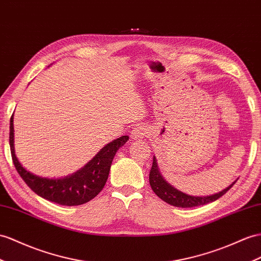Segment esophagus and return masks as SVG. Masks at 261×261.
<instances>
[{
    "instance_id": "34e87169",
    "label": "esophagus",
    "mask_w": 261,
    "mask_h": 261,
    "mask_svg": "<svg viewBox=\"0 0 261 261\" xmlns=\"http://www.w3.org/2000/svg\"><path fill=\"white\" fill-rule=\"evenodd\" d=\"M148 135H149V130L142 125H138L131 131V138L135 140L143 139L145 137H148Z\"/></svg>"
}]
</instances>
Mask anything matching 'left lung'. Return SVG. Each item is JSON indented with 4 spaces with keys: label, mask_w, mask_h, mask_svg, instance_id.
<instances>
[{
    "label": "left lung",
    "mask_w": 261,
    "mask_h": 261,
    "mask_svg": "<svg viewBox=\"0 0 261 261\" xmlns=\"http://www.w3.org/2000/svg\"><path fill=\"white\" fill-rule=\"evenodd\" d=\"M149 181H150V185H151V189L153 190V192H154L155 194L162 200H164L165 203H168L173 206H176V207H183V208H186V207H195V206H200V205L212 203V202H214V200H216L219 197H222L224 194H226V193L231 189V186L236 183V181H235L224 191L217 193V194L211 195V196H203L202 197V196L188 195V194H185V193L176 190L175 188H173L171 184H169L165 181L163 176L161 175V173H160V171H159L155 156H153V163H152V168L150 171Z\"/></svg>",
    "instance_id": "left-lung-1"
}]
</instances>
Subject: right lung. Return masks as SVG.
<instances>
[{"instance_id": "1", "label": "right lung", "mask_w": 261, "mask_h": 261, "mask_svg": "<svg viewBox=\"0 0 261 261\" xmlns=\"http://www.w3.org/2000/svg\"><path fill=\"white\" fill-rule=\"evenodd\" d=\"M128 140V136H122L105 145L91 161L87 163L82 170L77 171L75 174L57 179L46 178L34 175L30 171L25 170L18 162L14 151L13 116L10 120V148L13 163L19 176L38 196L65 206L85 204L101 192L108 178L113 158L120 146H122Z\"/></svg>"}]
</instances>
